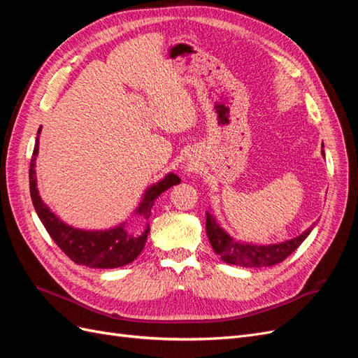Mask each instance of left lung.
<instances>
[{
	"mask_svg": "<svg viewBox=\"0 0 358 358\" xmlns=\"http://www.w3.org/2000/svg\"><path fill=\"white\" fill-rule=\"evenodd\" d=\"M324 155V152H322ZM312 227L305 233L275 245H249L234 241L230 234H227L216 222L213 216L206 212V233L213 251L218 254L227 264H236L242 267H267L275 266L291 255L306 239Z\"/></svg>",
	"mask_w": 358,
	"mask_h": 358,
	"instance_id": "1",
	"label": "left lung"
}]
</instances>
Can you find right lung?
I'll use <instances>...</instances> for the list:
<instances>
[{"label": "right lung", "mask_w": 358, "mask_h": 358, "mask_svg": "<svg viewBox=\"0 0 358 358\" xmlns=\"http://www.w3.org/2000/svg\"><path fill=\"white\" fill-rule=\"evenodd\" d=\"M36 138L34 152L31 157L29 164V192L34 209L38 215L41 224L45 225L52 241L55 242L61 251L66 254L76 264L88 266L92 268H116L125 264L133 263L145 248L149 225L142 233L128 230L124 224L107 231H85L73 229V227L64 224L55 213H52L48 206L41 201L37 189L36 179V157L38 154V134ZM180 183V179L170 173L164 179L155 185L148 188L143 196L142 204L138 206L137 213L143 215L148 220L150 216V209L158 199L161 192H164L170 187Z\"/></svg>", "instance_id": "add662e5"}]
</instances>
